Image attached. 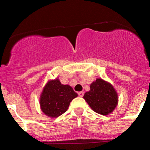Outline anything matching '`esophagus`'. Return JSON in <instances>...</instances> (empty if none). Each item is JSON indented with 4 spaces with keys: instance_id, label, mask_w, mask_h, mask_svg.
<instances>
[{
    "instance_id": "esophagus-1",
    "label": "esophagus",
    "mask_w": 150,
    "mask_h": 150,
    "mask_svg": "<svg viewBox=\"0 0 150 150\" xmlns=\"http://www.w3.org/2000/svg\"><path fill=\"white\" fill-rule=\"evenodd\" d=\"M78 94H79V96H80V97H83V95H84V92H78Z\"/></svg>"
}]
</instances>
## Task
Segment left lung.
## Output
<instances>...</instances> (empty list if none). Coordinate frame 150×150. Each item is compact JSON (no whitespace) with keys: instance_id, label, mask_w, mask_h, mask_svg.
<instances>
[{"instance_id":"left-lung-1","label":"left lung","mask_w":150,"mask_h":150,"mask_svg":"<svg viewBox=\"0 0 150 150\" xmlns=\"http://www.w3.org/2000/svg\"><path fill=\"white\" fill-rule=\"evenodd\" d=\"M84 99L94 112L99 114L111 113L118 103V93L110 82L97 78L90 85V90L85 92Z\"/></svg>"}]
</instances>
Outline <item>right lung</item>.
Here are the masks:
<instances>
[{
	"label": "right lung",
	"mask_w": 150,
	"mask_h": 150,
	"mask_svg": "<svg viewBox=\"0 0 150 150\" xmlns=\"http://www.w3.org/2000/svg\"><path fill=\"white\" fill-rule=\"evenodd\" d=\"M77 94L68 85L61 83L58 77L48 80L39 98L41 110L50 118H57L65 113Z\"/></svg>",
	"instance_id": "right-lung-1"
}]
</instances>
